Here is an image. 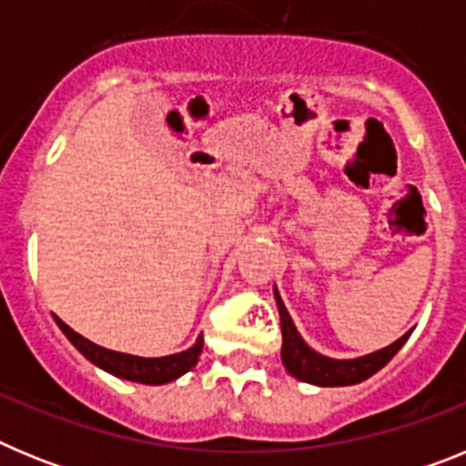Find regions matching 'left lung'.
Masks as SVG:
<instances>
[{
	"mask_svg": "<svg viewBox=\"0 0 466 466\" xmlns=\"http://www.w3.org/2000/svg\"><path fill=\"white\" fill-rule=\"evenodd\" d=\"M275 303H278L279 312V327H282V364L300 382H310L317 387H345V385H357V382L371 378L378 373L387 361L397 355L401 345L409 340L413 333L406 331L399 340H394L387 348L376 350L371 355L355 357V360H333V357L319 355L306 340L300 339V333L296 331L294 319L284 308L279 291L275 289Z\"/></svg>",
	"mask_w": 466,
	"mask_h": 466,
	"instance_id": "left-lung-1",
	"label": "left lung"
}]
</instances>
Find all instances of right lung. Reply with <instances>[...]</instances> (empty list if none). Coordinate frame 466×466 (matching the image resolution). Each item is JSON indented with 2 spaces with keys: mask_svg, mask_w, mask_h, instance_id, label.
<instances>
[{
  "mask_svg": "<svg viewBox=\"0 0 466 466\" xmlns=\"http://www.w3.org/2000/svg\"><path fill=\"white\" fill-rule=\"evenodd\" d=\"M53 319H56V324L60 327V331L67 336L69 343L79 350L86 360L93 361L95 366H100L102 371L111 373V376L123 378V380L142 382V385H166V382L177 380L179 376L191 371L193 366L198 364L200 352H203V336H198V340L191 345V348L184 350V352H177V355H167V357L126 355V352H114V350H106V348H100V345L90 343V340L84 339L81 333L69 329L57 315H53Z\"/></svg>",
  "mask_w": 466,
  "mask_h": 466,
  "instance_id": "right-lung-1",
  "label": "right lung"
}]
</instances>
